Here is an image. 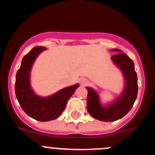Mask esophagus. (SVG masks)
Wrapping results in <instances>:
<instances>
[{
    "instance_id": "esophagus-1",
    "label": "esophagus",
    "mask_w": 155,
    "mask_h": 155,
    "mask_svg": "<svg viewBox=\"0 0 155 155\" xmlns=\"http://www.w3.org/2000/svg\"><path fill=\"white\" fill-rule=\"evenodd\" d=\"M79 82L80 84L82 85V86H84V85H86L88 83V81L86 79H84V78H81V79H80L79 80Z\"/></svg>"
}]
</instances>
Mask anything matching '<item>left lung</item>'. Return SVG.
I'll list each match as a JSON object with an SVG mask.
<instances>
[{
  "label": "left lung",
  "mask_w": 155,
  "mask_h": 155,
  "mask_svg": "<svg viewBox=\"0 0 155 155\" xmlns=\"http://www.w3.org/2000/svg\"><path fill=\"white\" fill-rule=\"evenodd\" d=\"M118 51L113 55V63L120 69L124 79V87L121 95L106 106L101 104L97 93L93 89L87 87V111L93 118L104 122H114L125 116L133 107L138 95V78L133 60L125 53L118 49H111Z\"/></svg>",
  "instance_id": "1"
}]
</instances>
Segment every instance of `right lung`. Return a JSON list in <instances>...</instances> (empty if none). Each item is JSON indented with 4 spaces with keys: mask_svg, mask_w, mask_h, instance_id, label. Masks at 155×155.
I'll return each instance as SVG.
<instances>
[{
    "mask_svg": "<svg viewBox=\"0 0 155 155\" xmlns=\"http://www.w3.org/2000/svg\"><path fill=\"white\" fill-rule=\"evenodd\" d=\"M45 49L43 47H34L23 58L15 81L16 97L23 111L31 118L40 122H47L59 117L68 101L79 87L76 84L48 97L35 95L30 82L31 68L38 54Z\"/></svg>",
    "mask_w": 155,
    "mask_h": 155,
    "instance_id": "1",
    "label": "right lung"
}]
</instances>
